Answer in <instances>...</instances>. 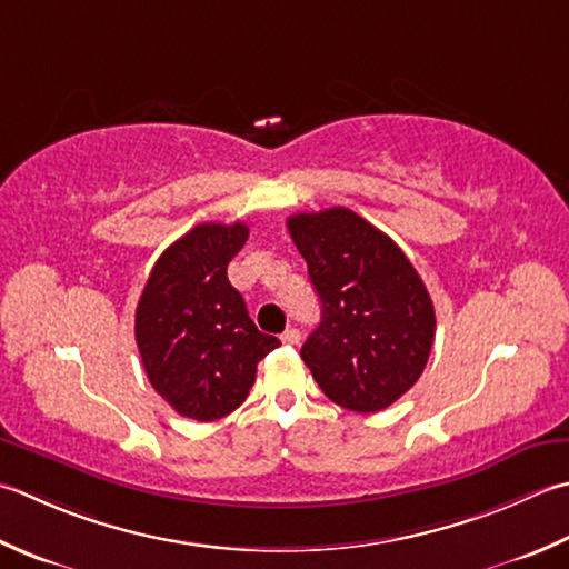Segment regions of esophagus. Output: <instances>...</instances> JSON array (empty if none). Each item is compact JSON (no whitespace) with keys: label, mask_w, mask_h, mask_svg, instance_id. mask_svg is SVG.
<instances>
[{"label":"esophagus","mask_w":569,"mask_h":569,"mask_svg":"<svg viewBox=\"0 0 569 569\" xmlns=\"http://www.w3.org/2000/svg\"><path fill=\"white\" fill-rule=\"evenodd\" d=\"M281 340L286 342V345H298L300 342V330L298 328H288L283 336H281Z\"/></svg>","instance_id":"obj_1"}]
</instances>
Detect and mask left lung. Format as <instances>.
Returning <instances> with one entry per match:
<instances>
[{
    "mask_svg": "<svg viewBox=\"0 0 569 569\" xmlns=\"http://www.w3.org/2000/svg\"><path fill=\"white\" fill-rule=\"evenodd\" d=\"M322 306L300 358L332 402L372 415L397 402L429 360L433 303L405 251L345 207L288 217Z\"/></svg>",
    "mask_w": 569,
    "mask_h": 569,
    "instance_id": "left-lung-1",
    "label": "left lung"
}]
</instances>
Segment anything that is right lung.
<instances>
[{
  "mask_svg": "<svg viewBox=\"0 0 569 569\" xmlns=\"http://www.w3.org/2000/svg\"><path fill=\"white\" fill-rule=\"evenodd\" d=\"M249 239L241 224H197L152 266L136 310V340L148 380L177 415H231L278 338L253 326L227 266Z\"/></svg>",
  "mask_w": 569,
  "mask_h": 569,
  "instance_id": "add662e5",
  "label": "right lung"
}]
</instances>
